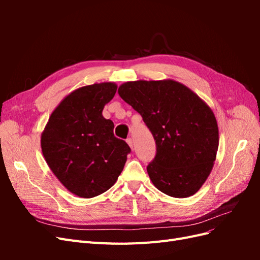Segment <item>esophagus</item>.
Here are the masks:
<instances>
[{"instance_id":"34e87169","label":"esophagus","mask_w":260,"mask_h":260,"mask_svg":"<svg viewBox=\"0 0 260 260\" xmlns=\"http://www.w3.org/2000/svg\"><path fill=\"white\" fill-rule=\"evenodd\" d=\"M127 143H128V145L132 148L133 147V140L131 139V138H129V139H127Z\"/></svg>"}]
</instances>
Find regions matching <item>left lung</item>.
Here are the masks:
<instances>
[{
	"label": "left lung",
	"mask_w": 260,
	"mask_h": 260,
	"mask_svg": "<svg viewBox=\"0 0 260 260\" xmlns=\"http://www.w3.org/2000/svg\"><path fill=\"white\" fill-rule=\"evenodd\" d=\"M120 98L143 118L156 142L147 174L172 198L194 195L214 167L219 130L211 108L184 84L171 79L129 81Z\"/></svg>",
	"instance_id": "1"
}]
</instances>
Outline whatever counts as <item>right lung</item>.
<instances>
[{"instance_id":"obj_1","label":"right lung","mask_w":260,"mask_h":260,"mask_svg":"<svg viewBox=\"0 0 260 260\" xmlns=\"http://www.w3.org/2000/svg\"><path fill=\"white\" fill-rule=\"evenodd\" d=\"M117 84L94 83L69 93L51 114L41 135L46 164L69 192L91 199L111 188L121 174L129 145L114 136L102 115Z\"/></svg>"}]
</instances>
